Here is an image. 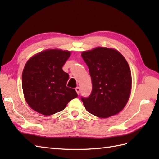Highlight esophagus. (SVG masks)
I'll use <instances>...</instances> for the list:
<instances>
[{
  "label": "esophagus",
  "instance_id": "obj_1",
  "mask_svg": "<svg viewBox=\"0 0 159 159\" xmlns=\"http://www.w3.org/2000/svg\"><path fill=\"white\" fill-rule=\"evenodd\" d=\"M75 90H76V93H77L78 95H79V94H80V87H76V88H75Z\"/></svg>",
  "mask_w": 159,
  "mask_h": 159
}]
</instances>
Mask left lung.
Listing matches in <instances>:
<instances>
[{
  "label": "left lung",
  "mask_w": 159,
  "mask_h": 159,
  "mask_svg": "<svg viewBox=\"0 0 159 159\" xmlns=\"http://www.w3.org/2000/svg\"><path fill=\"white\" fill-rule=\"evenodd\" d=\"M81 56L92 83L90 95L81 97L87 111L102 118L120 112L131 90V73L126 60L117 50L103 47L83 52Z\"/></svg>",
  "instance_id": "obj_1"
}]
</instances>
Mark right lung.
Here are the masks:
<instances>
[{"instance_id": "1", "label": "right lung", "mask_w": 159, "mask_h": 159, "mask_svg": "<svg viewBox=\"0 0 159 159\" xmlns=\"http://www.w3.org/2000/svg\"><path fill=\"white\" fill-rule=\"evenodd\" d=\"M70 56L68 51L47 50L26 63L22 76L24 96L37 112L45 116L60 112L78 96L75 89L66 86L69 75L62 69Z\"/></svg>"}]
</instances>
